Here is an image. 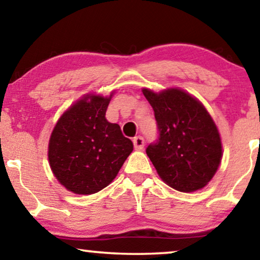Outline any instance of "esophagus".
<instances>
[{
	"label": "esophagus",
	"mask_w": 260,
	"mask_h": 260,
	"mask_svg": "<svg viewBox=\"0 0 260 260\" xmlns=\"http://www.w3.org/2000/svg\"><path fill=\"white\" fill-rule=\"evenodd\" d=\"M133 143H134V148L137 150H141L143 146H145V140H143L142 137H135L133 139Z\"/></svg>",
	"instance_id": "34e87169"
}]
</instances>
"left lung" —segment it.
<instances>
[{"instance_id":"obj_1","label":"left lung","mask_w":260,"mask_h":260,"mask_svg":"<svg viewBox=\"0 0 260 260\" xmlns=\"http://www.w3.org/2000/svg\"><path fill=\"white\" fill-rule=\"evenodd\" d=\"M142 92L157 122L158 139L146 149L157 174L180 192L205 187L222 157L219 131L207 110L180 89Z\"/></svg>"}]
</instances>
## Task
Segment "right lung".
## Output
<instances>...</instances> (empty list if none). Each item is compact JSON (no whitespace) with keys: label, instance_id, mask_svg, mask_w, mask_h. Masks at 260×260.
I'll use <instances>...</instances> for the list:
<instances>
[{"label":"right lung","instance_id":"1","mask_svg":"<svg viewBox=\"0 0 260 260\" xmlns=\"http://www.w3.org/2000/svg\"><path fill=\"white\" fill-rule=\"evenodd\" d=\"M111 97L86 94L61 115L52 132L48 160L60 184L92 194L112 182L133 151L120 126L105 118Z\"/></svg>","mask_w":260,"mask_h":260}]
</instances>
